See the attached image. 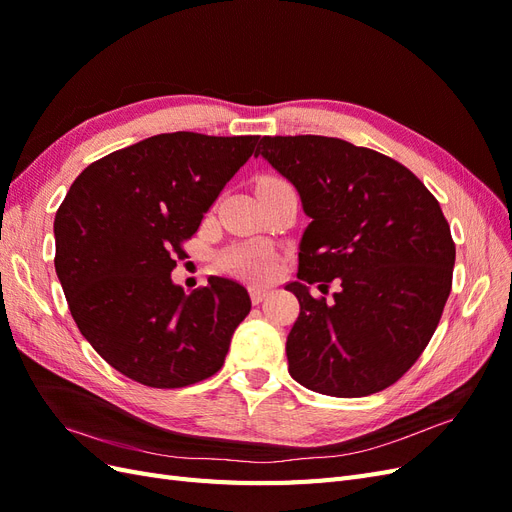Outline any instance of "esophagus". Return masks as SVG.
Wrapping results in <instances>:
<instances>
[{
  "instance_id": "esophagus-1",
  "label": "esophagus",
  "mask_w": 512,
  "mask_h": 512,
  "mask_svg": "<svg viewBox=\"0 0 512 512\" xmlns=\"http://www.w3.org/2000/svg\"><path fill=\"white\" fill-rule=\"evenodd\" d=\"M269 294H273V290L271 288H267V286H250V297H252V303H260V301H265Z\"/></svg>"
}]
</instances>
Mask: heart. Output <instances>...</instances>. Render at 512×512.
Returning <instances> with one entry per match:
<instances>
[{"label":"heart","mask_w":512,"mask_h":512,"mask_svg":"<svg viewBox=\"0 0 512 512\" xmlns=\"http://www.w3.org/2000/svg\"><path fill=\"white\" fill-rule=\"evenodd\" d=\"M269 181H277V179H269ZM220 267L247 277V280H267L275 273L277 267V254L273 247L265 241H247V243H239L232 245L228 250L220 256Z\"/></svg>","instance_id":"b5f03b06"}]
</instances>
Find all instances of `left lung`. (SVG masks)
Returning a JSON list of instances; mask_svg holds the SVG:
<instances>
[{"instance_id":"8db88e82","label":"left lung","mask_w":512,"mask_h":512,"mask_svg":"<svg viewBox=\"0 0 512 512\" xmlns=\"http://www.w3.org/2000/svg\"><path fill=\"white\" fill-rule=\"evenodd\" d=\"M301 196L309 220L286 339L305 389L365 397L395 384L436 331L453 284L455 243L440 203L393 158L329 136H265L256 149ZM335 279L340 292L316 300Z\"/></svg>"}]
</instances>
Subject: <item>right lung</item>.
Instances as JSON below:
<instances>
[{"label":"right lung","mask_w":512,"mask_h":512,"mask_svg":"<svg viewBox=\"0 0 512 512\" xmlns=\"http://www.w3.org/2000/svg\"><path fill=\"white\" fill-rule=\"evenodd\" d=\"M256 143L258 136H151L89 164L59 205L55 271L70 314L130 380L181 389L224 365L250 294L215 275L185 294L170 271Z\"/></svg>","instance_id":"add662e5"}]
</instances>
